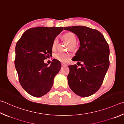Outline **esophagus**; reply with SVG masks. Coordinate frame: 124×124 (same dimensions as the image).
Wrapping results in <instances>:
<instances>
[{
    "label": "esophagus",
    "instance_id": "1",
    "mask_svg": "<svg viewBox=\"0 0 124 124\" xmlns=\"http://www.w3.org/2000/svg\"><path fill=\"white\" fill-rule=\"evenodd\" d=\"M61 66H62V67H64V66H67V64H66V63H61Z\"/></svg>",
    "mask_w": 124,
    "mask_h": 124
}]
</instances>
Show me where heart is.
Instances as JSON below:
<instances>
[{
	"instance_id": "heart-1",
	"label": "heart",
	"mask_w": 124,
	"mask_h": 124,
	"mask_svg": "<svg viewBox=\"0 0 124 124\" xmlns=\"http://www.w3.org/2000/svg\"><path fill=\"white\" fill-rule=\"evenodd\" d=\"M63 37L64 39L67 40L69 43V48L71 49H74L76 48V37L74 33L69 32H67L63 35ZM59 43V39L57 37H55L53 40L52 44V49L53 50H55ZM71 57V54L69 53H64V52H58L54 55V57L56 60H57L62 62H66L69 60V58Z\"/></svg>"
}]
</instances>
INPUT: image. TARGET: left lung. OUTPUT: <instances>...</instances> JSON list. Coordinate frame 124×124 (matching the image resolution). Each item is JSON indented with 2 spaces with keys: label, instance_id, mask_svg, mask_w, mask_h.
Segmentation results:
<instances>
[{
  "label": "left lung",
  "instance_id": "obj_1",
  "mask_svg": "<svg viewBox=\"0 0 124 124\" xmlns=\"http://www.w3.org/2000/svg\"><path fill=\"white\" fill-rule=\"evenodd\" d=\"M64 29L77 35L80 45L72 60L78 61L81 67L78 68L76 64L68 66L69 86L78 96H91L99 89L109 68L108 44L102 33L95 29L84 26Z\"/></svg>",
  "mask_w": 124,
  "mask_h": 124
}]
</instances>
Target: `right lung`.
I'll use <instances>...</instances> for the list:
<instances>
[{
	"label": "right lung",
	"instance_id": "add662e5",
	"mask_svg": "<svg viewBox=\"0 0 124 124\" xmlns=\"http://www.w3.org/2000/svg\"><path fill=\"white\" fill-rule=\"evenodd\" d=\"M63 30V27L32 28L17 43L15 67L20 84L31 95L40 97L52 88L61 64L59 61L53 60L48 66L44 60L51 55L53 40Z\"/></svg>",
	"mask_w": 124,
	"mask_h": 124
}]
</instances>
